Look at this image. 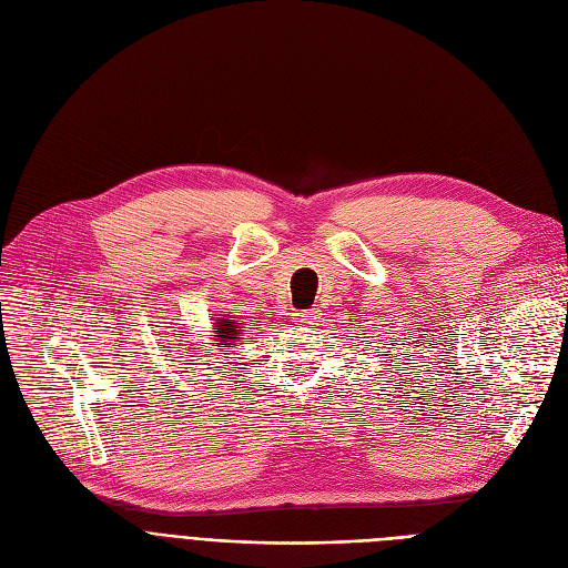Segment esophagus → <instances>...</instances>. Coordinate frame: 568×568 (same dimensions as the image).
I'll list each match as a JSON object with an SVG mask.
<instances>
[{
	"instance_id": "obj_1",
	"label": "esophagus",
	"mask_w": 568,
	"mask_h": 568,
	"mask_svg": "<svg viewBox=\"0 0 568 568\" xmlns=\"http://www.w3.org/2000/svg\"><path fill=\"white\" fill-rule=\"evenodd\" d=\"M322 313L320 311H307V313H298L296 317H294V322L296 324H301V326H315L322 317H320Z\"/></svg>"
}]
</instances>
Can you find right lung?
I'll return each mask as SVG.
<instances>
[{"label": "right lung", "instance_id": "add662e5", "mask_svg": "<svg viewBox=\"0 0 568 568\" xmlns=\"http://www.w3.org/2000/svg\"><path fill=\"white\" fill-rule=\"evenodd\" d=\"M211 326H213V341H217V351H225V353H230L236 346L239 336L244 334V324L239 322V317H232V315L215 317Z\"/></svg>", "mask_w": 568, "mask_h": 568}]
</instances>
